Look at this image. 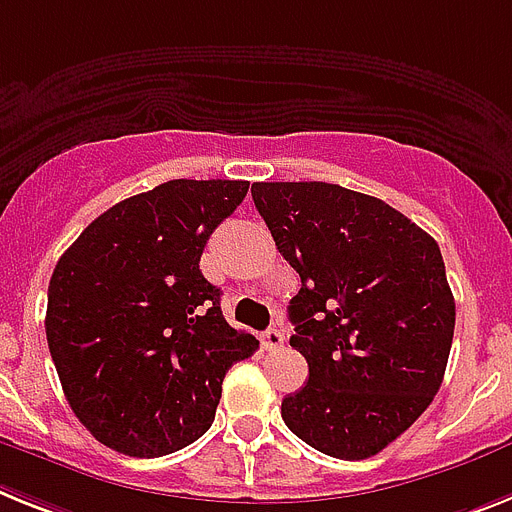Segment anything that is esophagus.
<instances>
[{
    "label": "esophagus",
    "instance_id": "34e87169",
    "mask_svg": "<svg viewBox=\"0 0 512 512\" xmlns=\"http://www.w3.org/2000/svg\"><path fill=\"white\" fill-rule=\"evenodd\" d=\"M261 342H264L266 350H277L285 345V335H282V329H266L264 337H261Z\"/></svg>",
    "mask_w": 512,
    "mask_h": 512
}]
</instances>
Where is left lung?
Here are the masks:
<instances>
[{
	"instance_id": "8db88e82",
	"label": "left lung",
	"mask_w": 512,
	"mask_h": 512,
	"mask_svg": "<svg viewBox=\"0 0 512 512\" xmlns=\"http://www.w3.org/2000/svg\"><path fill=\"white\" fill-rule=\"evenodd\" d=\"M251 196L301 274L287 314L308 382L282 400L287 429L332 458H371L429 408L445 377L455 298L437 240L342 185L253 183Z\"/></svg>"
}]
</instances>
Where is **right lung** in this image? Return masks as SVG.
Returning <instances> with one entry per match:
<instances>
[{
    "label": "right lung",
    "mask_w": 512,
    "mask_h": 512,
    "mask_svg": "<svg viewBox=\"0 0 512 512\" xmlns=\"http://www.w3.org/2000/svg\"><path fill=\"white\" fill-rule=\"evenodd\" d=\"M246 180H170L96 217L49 280L46 340L80 424L130 458L196 442L259 340L225 322L198 261Z\"/></svg>",
    "instance_id": "right-lung-1"
}]
</instances>
